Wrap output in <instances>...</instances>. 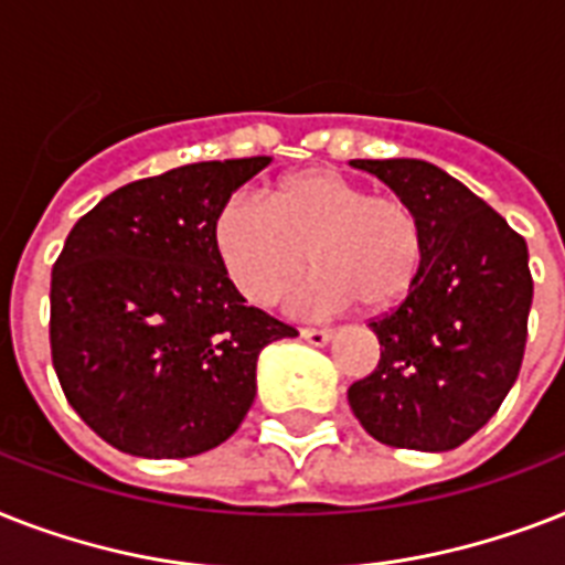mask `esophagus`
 Returning <instances> with one entry per match:
<instances>
[{
    "label": "esophagus",
    "instance_id": "34e87169",
    "mask_svg": "<svg viewBox=\"0 0 565 565\" xmlns=\"http://www.w3.org/2000/svg\"><path fill=\"white\" fill-rule=\"evenodd\" d=\"M301 339H307L310 345H324V342H330V330L328 328H301Z\"/></svg>",
    "mask_w": 565,
    "mask_h": 565
}]
</instances>
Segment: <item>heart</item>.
Listing matches in <instances>:
<instances>
[{
	"instance_id": "b5f03b06",
	"label": "heart",
	"mask_w": 565,
	"mask_h": 565,
	"mask_svg": "<svg viewBox=\"0 0 565 565\" xmlns=\"http://www.w3.org/2000/svg\"><path fill=\"white\" fill-rule=\"evenodd\" d=\"M214 249L249 305L269 307L310 267L305 298L322 310L362 305L386 313L409 296L426 258L424 223L409 200L328 168L275 182L264 200L232 194L214 214Z\"/></svg>"
}]
</instances>
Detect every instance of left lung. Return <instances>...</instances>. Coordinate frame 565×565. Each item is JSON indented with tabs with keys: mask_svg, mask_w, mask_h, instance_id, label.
Segmentation results:
<instances>
[{
	"mask_svg": "<svg viewBox=\"0 0 565 565\" xmlns=\"http://www.w3.org/2000/svg\"><path fill=\"white\" fill-rule=\"evenodd\" d=\"M409 200L426 258L412 292L371 319L380 362L348 388L380 444L444 452L488 424L520 374L534 281L529 246L484 200L420 159H354Z\"/></svg>",
	"mask_w": 565,
	"mask_h": 565,
	"instance_id": "8db88e82",
	"label": "left lung"
}]
</instances>
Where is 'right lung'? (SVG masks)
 Here are the masks:
<instances>
[{
	"label": "right lung",
	"mask_w": 565,
	"mask_h": 565,
	"mask_svg": "<svg viewBox=\"0 0 565 565\" xmlns=\"http://www.w3.org/2000/svg\"><path fill=\"white\" fill-rule=\"evenodd\" d=\"M269 156L182 164L104 196L52 269V362L92 433L141 458L235 435L255 365L292 324L246 305L214 249V214Z\"/></svg>",
	"instance_id": "right-lung-1"
}]
</instances>
